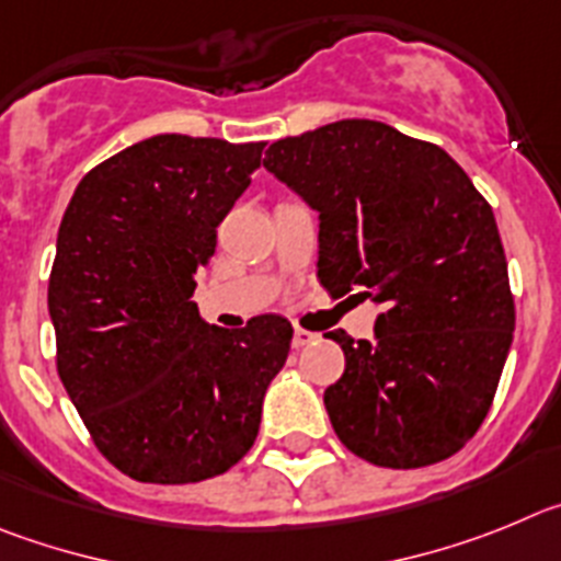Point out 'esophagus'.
Returning <instances> with one entry per match:
<instances>
[{"instance_id":"obj_1","label":"esophagus","mask_w":561,"mask_h":561,"mask_svg":"<svg viewBox=\"0 0 561 561\" xmlns=\"http://www.w3.org/2000/svg\"><path fill=\"white\" fill-rule=\"evenodd\" d=\"M316 337H318L316 332H307V330H301V327H296V330H293V346H296V350H301V346L312 343Z\"/></svg>"}]
</instances>
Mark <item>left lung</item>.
<instances>
[{
	"instance_id": "left-lung-1",
	"label": "left lung",
	"mask_w": 561,
	"mask_h": 561,
	"mask_svg": "<svg viewBox=\"0 0 561 561\" xmlns=\"http://www.w3.org/2000/svg\"><path fill=\"white\" fill-rule=\"evenodd\" d=\"M265 170L318 211V279L382 307L375 341L341 343L324 391L337 438L368 463L416 469L476 436L501 382L514 299L492 206L438 145L341 119L268 148Z\"/></svg>"
}]
</instances>
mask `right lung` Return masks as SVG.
<instances>
[{"label":"right lung","mask_w":561,"mask_h":561,"mask_svg":"<svg viewBox=\"0 0 561 561\" xmlns=\"http://www.w3.org/2000/svg\"><path fill=\"white\" fill-rule=\"evenodd\" d=\"M265 142L159 134L83 175L58 229V375L98 450L142 483H198L251 450L293 327H209L193 301Z\"/></svg>","instance_id":"obj_1"}]
</instances>
